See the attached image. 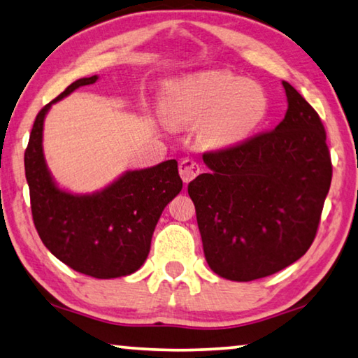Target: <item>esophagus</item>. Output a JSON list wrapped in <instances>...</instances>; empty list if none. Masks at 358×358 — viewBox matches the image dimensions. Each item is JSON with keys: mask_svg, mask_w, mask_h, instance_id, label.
I'll return each mask as SVG.
<instances>
[{"mask_svg": "<svg viewBox=\"0 0 358 358\" xmlns=\"http://www.w3.org/2000/svg\"><path fill=\"white\" fill-rule=\"evenodd\" d=\"M179 173H180V178H182L184 182L189 184L190 180L195 179L196 176L201 173V165L192 159H184L179 163Z\"/></svg>", "mask_w": 358, "mask_h": 358, "instance_id": "esophagus-1", "label": "esophagus"}]
</instances>
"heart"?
<instances>
[{
    "instance_id": "heart-1",
    "label": "heart",
    "mask_w": 358,
    "mask_h": 358,
    "mask_svg": "<svg viewBox=\"0 0 358 358\" xmlns=\"http://www.w3.org/2000/svg\"><path fill=\"white\" fill-rule=\"evenodd\" d=\"M163 106L176 124L198 125L209 148L236 146L253 134L267 116L268 97L255 81L229 72H203L174 81L163 92Z\"/></svg>"
}]
</instances>
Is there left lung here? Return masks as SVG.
<instances>
[{
  "label": "left lung",
  "instance_id": "left-lung-1",
  "mask_svg": "<svg viewBox=\"0 0 358 358\" xmlns=\"http://www.w3.org/2000/svg\"><path fill=\"white\" fill-rule=\"evenodd\" d=\"M283 86V121L236 146L204 152L210 171L189 184L206 261L233 281L264 278L302 258L330 189L321 117L287 81Z\"/></svg>",
  "mask_w": 358,
  "mask_h": 358
}]
</instances>
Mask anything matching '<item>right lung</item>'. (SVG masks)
Masks as SVG:
<instances>
[{
    "instance_id": "1",
    "label": "right lung",
    "mask_w": 358,
    "mask_h": 358,
    "mask_svg": "<svg viewBox=\"0 0 358 358\" xmlns=\"http://www.w3.org/2000/svg\"><path fill=\"white\" fill-rule=\"evenodd\" d=\"M97 75L69 85L37 113L24 150L33 222L56 258L94 278H117L138 271L146 261L150 239L165 206L182 190L178 162L129 171L94 195L59 190L42 152V129L50 105L80 86L96 83Z\"/></svg>"
}]
</instances>
